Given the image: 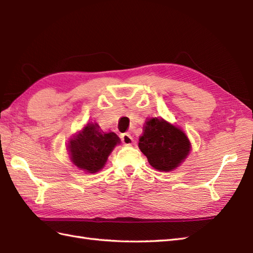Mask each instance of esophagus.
<instances>
[{
	"label": "esophagus",
	"instance_id": "34e87169",
	"mask_svg": "<svg viewBox=\"0 0 253 253\" xmlns=\"http://www.w3.org/2000/svg\"><path fill=\"white\" fill-rule=\"evenodd\" d=\"M121 139H122V142H123V144H124V145H131L133 143L132 135H130L129 133L122 134Z\"/></svg>",
	"mask_w": 253,
	"mask_h": 253
}]
</instances>
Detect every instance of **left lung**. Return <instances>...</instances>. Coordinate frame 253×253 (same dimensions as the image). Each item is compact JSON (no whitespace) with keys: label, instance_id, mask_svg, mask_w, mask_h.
<instances>
[{"label":"left lung","instance_id":"8db88e82","mask_svg":"<svg viewBox=\"0 0 253 253\" xmlns=\"http://www.w3.org/2000/svg\"><path fill=\"white\" fill-rule=\"evenodd\" d=\"M139 148L154 169L170 172L184 163L191 151V143L180 127L163 118H152L144 123Z\"/></svg>","mask_w":253,"mask_h":253}]
</instances>
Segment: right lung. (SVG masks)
I'll return each mask as SVG.
<instances>
[{"label":"right lung","mask_w":253,"mask_h":253,"mask_svg":"<svg viewBox=\"0 0 253 253\" xmlns=\"http://www.w3.org/2000/svg\"><path fill=\"white\" fill-rule=\"evenodd\" d=\"M121 143L113 131H102L97 123H87L67 143L69 158L77 168L87 173H97L106 166L109 155Z\"/></svg>","instance_id":"obj_1"}]
</instances>
